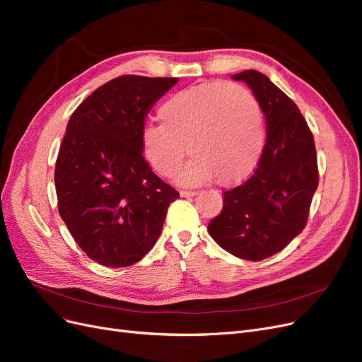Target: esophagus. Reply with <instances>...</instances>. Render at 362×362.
<instances>
[{
	"instance_id": "1",
	"label": "esophagus",
	"mask_w": 362,
	"mask_h": 362,
	"mask_svg": "<svg viewBox=\"0 0 362 362\" xmlns=\"http://www.w3.org/2000/svg\"><path fill=\"white\" fill-rule=\"evenodd\" d=\"M180 194L182 196V198H190V196L196 194V192L194 190H181Z\"/></svg>"
}]
</instances>
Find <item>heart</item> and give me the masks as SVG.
<instances>
[{
	"label": "heart",
	"instance_id": "1",
	"mask_svg": "<svg viewBox=\"0 0 362 362\" xmlns=\"http://www.w3.org/2000/svg\"><path fill=\"white\" fill-rule=\"evenodd\" d=\"M161 125L141 128V151L158 175L170 177L185 152L194 157L178 182L194 185L217 177L223 185L246 180L266 145L258 101L245 87L204 83L173 93L158 108Z\"/></svg>",
	"mask_w": 362,
	"mask_h": 362
}]
</instances>
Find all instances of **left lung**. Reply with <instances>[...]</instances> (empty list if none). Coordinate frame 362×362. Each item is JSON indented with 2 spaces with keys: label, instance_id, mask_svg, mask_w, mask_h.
<instances>
[{
  "label": "left lung",
  "instance_id": "left-lung-1",
  "mask_svg": "<svg viewBox=\"0 0 362 362\" xmlns=\"http://www.w3.org/2000/svg\"><path fill=\"white\" fill-rule=\"evenodd\" d=\"M233 78L254 92L266 116L267 137L257 169L223 193L222 213L208 233L234 257L261 261L303 231L319 185L315 145L298 105L264 74L247 69Z\"/></svg>",
  "mask_w": 362,
  "mask_h": 362
}]
</instances>
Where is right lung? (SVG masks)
Segmentation results:
<instances>
[{"mask_svg": "<svg viewBox=\"0 0 362 362\" xmlns=\"http://www.w3.org/2000/svg\"><path fill=\"white\" fill-rule=\"evenodd\" d=\"M178 78L122 75L72 113L56 161L59 213L93 261L133 266L156 245L180 193L151 170L140 133L149 110Z\"/></svg>", "mask_w": 362, "mask_h": 362, "instance_id": "obj_1", "label": "right lung"}]
</instances>
